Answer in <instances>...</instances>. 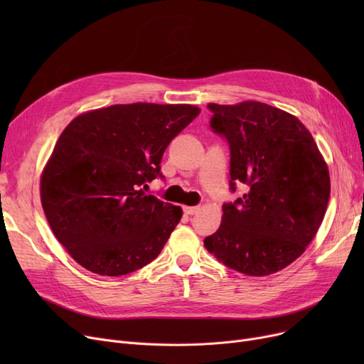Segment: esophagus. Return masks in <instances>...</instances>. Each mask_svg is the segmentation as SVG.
Listing matches in <instances>:
<instances>
[{
    "mask_svg": "<svg viewBox=\"0 0 364 364\" xmlns=\"http://www.w3.org/2000/svg\"><path fill=\"white\" fill-rule=\"evenodd\" d=\"M183 211L186 215H195L199 211V206H184Z\"/></svg>",
    "mask_w": 364,
    "mask_h": 364,
    "instance_id": "obj_1",
    "label": "esophagus"
}]
</instances>
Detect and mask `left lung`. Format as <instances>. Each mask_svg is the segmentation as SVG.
I'll list each match as a JSON object with an SVG mask.
<instances>
[{
  "label": "left lung",
  "instance_id": "obj_1",
  "mask_svg": "<svg viewBox=\"0 0 364 364\" xmlns=\"http://www.w3.org/2000/svg\"><path fill=\"white\" fill-rule=\"evenodd\" d=\"M213 132L230 149V192L218 230L203 245L247 276L273 274L294 262L326 213L331 180L317 144L298 118L259 102L209 103Z\"/></svg>",
  "mask_w": 364,
  "mask_h": 364
}]
</instances>
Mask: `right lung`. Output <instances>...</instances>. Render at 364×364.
I'll return each instance as SVG.
<instances>
[{"label":"right lung","instance_id":"1","mask_svg":"<svg viewBox=\"0 0 364 364\" xmlns=\"http://www.w3.org/2000/svg\"><path fill=\"white\" fill-rule=\"evenodd\" d=\"M199 113L192 105H114L65 128L43 172L41 203L84 269L124 276L161 254L183 211L144 190L165 180V149Z\"/></svg>","mask_w":364,"mask_h":364}]
</instances>
